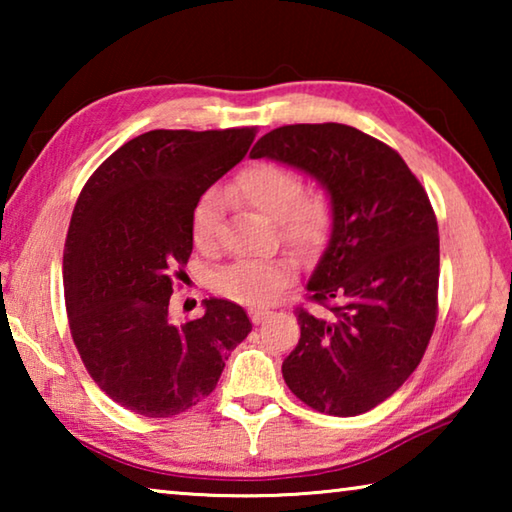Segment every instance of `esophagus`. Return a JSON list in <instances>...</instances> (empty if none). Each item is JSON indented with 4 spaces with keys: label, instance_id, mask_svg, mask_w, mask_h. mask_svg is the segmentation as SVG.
Segmentation results:
<instances>
[{
    "label": "esophagus",
    "instance_id": "1",
    "mask_svg": "<svg viewBox=\"0 0 512 512\" xmlns=\"http://www.w3.org/2000/svg\"><path fill=\"white\" fill-rule=\"evenodd\" d=\"M268 316H271L268 311H253V314H250V320H253L255 325H262V323H266Z\"/></svg>",
    "mask_w": 512,
    "mask_h": 512
}]
</instances>
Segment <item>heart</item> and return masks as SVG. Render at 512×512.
<instances>
[{
  "mask_svg": "<svg viewBox=\"0 0 512 512\" xmlns=\"http://www.w3.org/2000/svg\"><path fill=\"white\" fill-rule=\"evenodd\" d=\"M230 198L253 207L275 221L284 244L300 250L320 246L332 225V205L320 192H305V180L291 167L277 162L250 164L235 178ZM223 198L207 192L192 214V241L201 253H214L219 246ZM293 266L287 259L271 262H235L216 271L212 289L225 300L244 307H266L289 287Z\"/></svg>",
  "mask_w": 512,
  "mask_h": 512,
  "instance_id": "b5f03b06",
  "label": "heart"
}]
</instances>
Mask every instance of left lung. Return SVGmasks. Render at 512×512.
Listing matches in <instances>:
<instances>
[{
  "instance_id": "1",
  "label": "left lung",
  "mask_w": 512,
  "mask_h": 512,
  "mask_svg": "<svg viewBox=\"0 0 512 512\" xmlns=\"http://www.w3.org/2000/svg\"><path fill=\"white\" fill-rule=\"evenodd\" d=\"M250 158L314 176L332 201V237L296 309L300 341L282 363L291 393L352 418L400 388L438 316L440 241L429 196L391 146L345 124L280 126Z\"/></svg>"
}]
</instances>
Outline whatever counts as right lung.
Instances as JSON below:
<instances>
[{
  "mask_svg": "<svg viewBox=\"0 0 512 512\" xmlns=\"http://www.w3.org/2000/svg\"><path fill=\"white\" fill-rule=\"evenodd\" d=\"M255 133L149 131L103 160L76 201L63 255L72 339L101 391L144 418H171L210 395L253 329L219 298L176 325L169 298L192 255L196 203Z\"/></svg>",
  "mask_w": 512,
  "mask_h": 512,
  "instance_id": "right-lung-1",
  "label": "right lung"
}]
</instances>
